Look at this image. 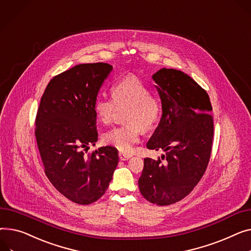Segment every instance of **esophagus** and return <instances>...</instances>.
<instances>
[{"instance_id": "34e87169", "label": "esophagus", "mask_w": 251, "mask_h": 251, "mask_svg": "<svg viewBox=\"0 0 251 251\" xmlns=\"http://www.w3.org/2000/svg\"><path fill=\"white\" fill-rule=\"evenodd\" d=\"M131 157L130 154H126V153H123V152H119V158L120 160H127Z\"/></svg>"}]
</instances>
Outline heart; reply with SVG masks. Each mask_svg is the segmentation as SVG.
<instances>
[{
    "mask_svg": "<svg viewBox=\"0 0 251 251\" xmlns=\"http://www.w3.org/2000/svg\"><path fill=\"white\" fill-rule=\"evenodd\" d=\"M150 89L135 75H127L117 80L112 87L113 99L100 96L96 99L94 111L97 119L109 124L116 107L129 106L126 121L129 125L115 127L105 132L102 141L124 153L130 152L133 144L139 141L142 127L151 128L159 119L160 103L149 94Z\"/></svg>",
    "mask_w": 251,
    "mask_h": 251,
    "instance_id": "heart-1",
    "label": "heart"
}]
</instances>
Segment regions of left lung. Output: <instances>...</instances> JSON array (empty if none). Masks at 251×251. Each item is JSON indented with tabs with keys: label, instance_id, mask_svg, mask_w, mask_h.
Wrapping results in <instances>:
<instances>
[{
	"label": "left lung",
	"instance_id": "1",
	"mask_svg": "<svg viewBox=\"0 0 251 251\" xmlns=\"http://www.w3.org/2000/svg\"><path fill=\"white\" fill-rule=\"evenodd\" d=\"M152 79L162 115L146 147L164 154L144 158L138 186L148 202L166 206L188 196L206 172L214 133L212 106L207 92L185 73L163 68Z\"/></svg>",
	"mask_w": 251,
	"mask_h": 251
}]
</instances>
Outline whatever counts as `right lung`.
<instances>
[{
    "label": "right lung",
    "instance_id": "1",
    "mask_svg": "<svg viewBox=\"0 0 251 251\" xmlns=\"http://www.w3.org/2000/svg\"><path fill=\"white\" fill-rule=\"evenodd\" d=\"M113 66L77 64L54 76L41 98L35 136L44 172L53 187L79 205L92 204L107 191L118 165V150L96 145L98 132L94 104Z\"/></svg>",
    "mask_w": 251,
    "mask_h": 251
}]
</instances>
